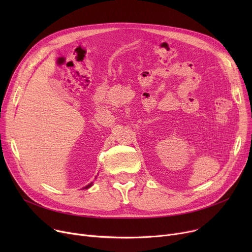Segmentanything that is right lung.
Returning <instances> with one entry per match:
<instances>
[{
	"label": "right lung",
	"instance_id": "add662e5",
	"mask_svg": "<svg viewBox=\"0 0 252 252\" xmlns=\"http://www.w3.org/2000/svg\"><path fill=\"white\" fill-rule=\"evenodd\" d=\"M91 186H92V183H91V184H89V185H88V186H86V187H84V188H83V189H88V188H90V187H91Z\"/></svg>",
	"mask_w": 252,
	"mask_h": 252
}]
</instances>
